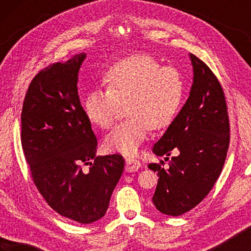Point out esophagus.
<instances>
[{
    "instance_id": "34e87169",
    "label": "esophagus",
    "mask_w": 251,
    "mask_h": 251,
    "mask_svg": "<svg viewBox=\"0 0 251 251\" xmlns=\"http://www.w3.org/2000/svg\"><path fill=\"white\" fill-rule=\"evenodd\" d=\"M140 166H142V163H140L138 160L132 159V157H128V159L126 160V170L128 171V173L137 171L140 168Z\"/></svg>"
}]
</instances>
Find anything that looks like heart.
Listing matches in <instances>:
<instances>
[{
    "mask_svg": "<svg viewBox=\"0 0 251 251\" xmlns=\"http://www.w3.org/2000/svg\"><path fill=\"white\" fill-rule=\"evenodd\" d=\"M106 90L94 89L84 100L89 121L99 128L113 125L120 104L128 119L115 126L105 138L111 152L133 155L150 129L169 125L179 111L184 81L173 67H162L149 54H135L109 67L102 77Z\"/></svg>",
    "mask_w": 251,
    "mask_h": 251,
    "instance_id": "1",
    "label": "heart"
}]
</instances>
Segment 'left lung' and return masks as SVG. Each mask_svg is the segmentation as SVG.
I'll return each mask as SVG.
<instances>
[{
  "label": "left lung",
  "instance_id": "left-lung-1",
  "mask_svg": "<svg viewBox=\"0 0 251 251\" xmlns=\"http://www.w3.org/2000/svg\"><path fill=\"white\" fill-rule=\"evenodd\" d=\"M193 83L186 102L153 153L171 157L169 168L151 163L159 180L152 201L160 212L180 216L207 197L222 173L229 144V123L224 91L210 68L190 53ZM169 160V157H166ZM161 163H163L161 161Z\"/></svg>",
  "mask_w": 251,
  "mask_h": 251
}]
</instances>
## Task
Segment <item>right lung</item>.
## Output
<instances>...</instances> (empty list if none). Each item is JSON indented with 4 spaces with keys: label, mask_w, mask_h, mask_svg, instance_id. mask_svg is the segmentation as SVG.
Returning a JSON list of instances; mask_svg holds the SVG:
<instances>
[{
    "label": "right lung",
    "mask_w": 251,
    "mask_h": 251,
    "mask_svg": "<svg viewBox=\"0 0 251 251\" xmlns=\"http://www.w3.org/2000/svg\"><path fill=\"white\" fill-rule=\"evenodd\" d=\"M87 53L41 71L22 112V145L37 190L63 217L91 224L107 211L125 169L122 155L97 156V138L77 94ZM82 163L91 166L81 170Z\"/></svg>",
    "instance_id": "add662e5"
}]
</instances>
